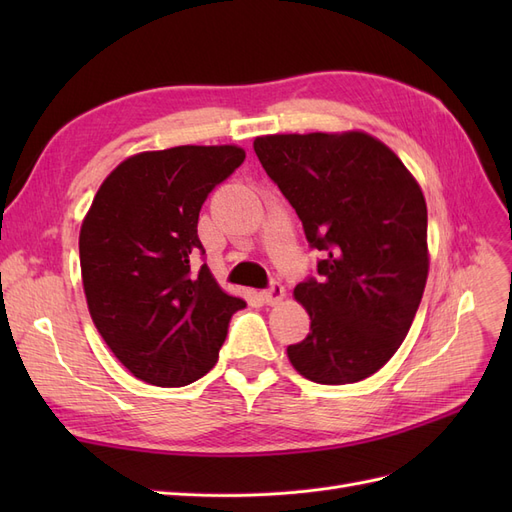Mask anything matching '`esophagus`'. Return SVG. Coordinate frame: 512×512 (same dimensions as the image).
Masks as SVG:
<instances>
[{
	"mask_svg": "<svg viewBox=\"0 0 512 512\" xmlns=\"http://www.w3.org/2000/svg\"><path fill=\"white\" fill-rule=\"evenodd\" d=\"M284 297H286V290H284V286L280 282L271 284V288H267L265 292H262V301H265L267 305H280L284 301Z\"/></svg>",
	"mask_w": 512,
	"mask_h": 512,
	"instance_id": "esophagus-1",
	"label": "esophagus"
}]
</instances>
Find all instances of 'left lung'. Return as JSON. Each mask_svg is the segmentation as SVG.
Here are the masks:
<instances>
[{
	"label": "left lung",
	"mask_w": 512,
	"mask_h": 512,
	"mask_svg": "<svg viewBox=\"0 0 512 512\" xmlns=\"http://www.w3.org/2000/svg\"><path fill=\"white\" fill-rule=\"evenodd\" d=\"M254 151L324 258L297 284L309 333L288 346L318 384L369 378L404 342L429 273L427 205L410 170L361 130L267 134Z\"/></svg>",
	"instance_id": "1"
}]
</instances>
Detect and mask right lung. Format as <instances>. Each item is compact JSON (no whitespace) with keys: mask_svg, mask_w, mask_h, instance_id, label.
<instances>
[{"mask_svg":"<svg viewBox=\"0 0 512 512\" xmlns=\"http://www.w3.org/2000/svg\"><path fill=\"white\" fill-rule=\"evenodd\" d=\"M245 160L237 145H181L123 160L79 235L83 290L98 333L132 376L185 386L218 363L230 316L245 307L215 282L198 213Z\"/></svg>","mask_w":512,"mask_h":512,"instance_id":"obj_1","label":"right lung"}]
</instances>
